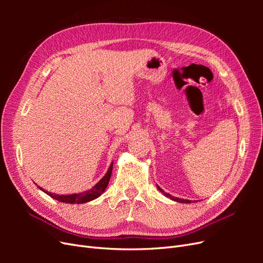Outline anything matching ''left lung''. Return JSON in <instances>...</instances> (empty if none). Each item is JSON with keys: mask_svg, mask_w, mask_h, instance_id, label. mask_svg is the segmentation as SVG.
<instances>
[{"mask_svg": "<svg viewBox=\"0 0 263 263\" xmlns=\"http://www.w3.org/2000/svg\"><path fill=\"white\" fill-rule=\"evenodd\" d=\"M158 189L161 191V192L166 196V197H169V198H171V200H173V201H176V202H179V203H191V201H189V200H183V198H179V197H174V196H172V195H170V194H168V193H165V192H163V191L158 186Z\"/></svg>", "mask_w": 263, "mask_h": 263, "instance_id": "8db88e82", "label": "left lung"}]
</instances>
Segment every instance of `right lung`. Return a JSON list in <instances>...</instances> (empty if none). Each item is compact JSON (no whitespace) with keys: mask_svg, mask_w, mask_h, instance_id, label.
Wrapping results in <instances>:
<instances>
[{"mask_svg":"<svg viewBox=\"0 0 263 263\" xmlns=\"http://www.w3.org/2000/svg\"><path fill=\"white\" fill-rule=\"evenodd\" d=\"M112 170H113V163L109 165V168H108L105 176L103 177L97 183V184H95L92 189L84 191V192H81V193L69 194V195H58V194L48 192V191H45L44 189L39 187V186H38V189H41L46 194H48L49 196H51L52 198H54V200H57L59 202L69 203V204H82V203H86V202H90L92 200H95V198H98L103 192H104L105 189L107 187L110 176H112Z\"/></svg>","mask_w":263,"mask_h":263,"instance_id":"right-lung-1","label":"right lung"}]
</instances>
